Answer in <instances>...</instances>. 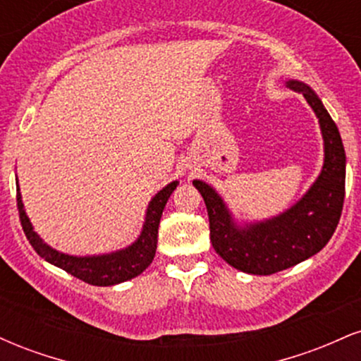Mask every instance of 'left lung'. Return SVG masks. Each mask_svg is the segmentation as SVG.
I'll return each mask as SVG.
<instances>
[{
    "label": "left lung",
    "instance_id": "obj_1",
    "mask_svg": "<svg viewBox=\"0 0 361 361\" xmlns=\"http://www.w3.org/2000/svg\"><path fill=\"white\" fill-rule=\"evenodd\" d=\"M285 85L304 94L324 140V164L300 200L275 217L239 224L212 186L193 180L209 212L214 250L235 270L251 275H273L321 251L336 231L345 202L346 154L336 123L310 86L297 80Z\"/></svg>",
    "mask_w": 361,
    "mask_h": 361
}]
</instances>
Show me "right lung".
Masks as SVG:
<instances>
[{"label": "right lung", "mask_w": 361, "mask_h": 361, "mask_svg": "<svg viewBox=\"0 0 361 361\" xmlns=\"http://www.w3.org/2000/svg\"><path fill=\"white\" fill-rule=\"evenodd\" d=\"M178 183L180 181H171L151 198L146 210V219L142 224V231L130 246L114 252H105V255L73 256L54 250L47 243H44V239L34 231V226L25 212L20 186L16 188V205H18L23 233L40 258H44L54 267L61 268V270L71 273L73 276L86 281V283L97 285V287H109V285H117L135 279L152 263L157 247V229H159L161 215H163L168 198L175 192ZM16 185H18V178H16Z\"/></svg>", "instance_id": "right-lung-1"}]
</instances>
